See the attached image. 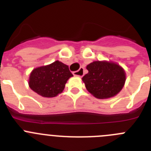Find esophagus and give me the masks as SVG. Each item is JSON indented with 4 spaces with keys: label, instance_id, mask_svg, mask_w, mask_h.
Here are the masks:
<instances>
[{
    "label": "esophagus",
    "instance_id": "34e87169",
    "mask_svg": "<svg viewBox=\"0 0 151 151\" xmlns=\"http://www.w3.org/2000/svg\"><path fill=\"white\" fill-rule=\"evenodd\" d=\"M73 73L75 76H79V77L83 76H84V68L81 67L79 69H78V71L73 72Z\"/></svg>",
    "mask_w": 151,
    "mask_h": 151
}]
</instances>
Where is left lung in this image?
I'll list each match as a JSON object with an SVG mask.
<instances>
[{
	"instance_id": "1",
	"label": "left lung",
	"mask_w": 151,
	"mask_h": 151,
	"mask_svg": "<svg viewBox=\"0 0 151 151\" xmlns=\"http://www.w3.org/2000/svg\"><path fill=\"white\" fill-rule=\"evenodd\" d=\"M88 73L82 77L85 88L98 99H106L120 92L125 82V72L111 61H94L86 66Z\"/></svg>"
}]
</instances>
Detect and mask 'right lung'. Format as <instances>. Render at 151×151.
<instances>
[{
	"label": "right lung",
	"mask_w": 151,
	"mask_h": 151,
	"mask_svg": "<svg viewBox=\"0 0 151 151\" xmlns=\"http://www.w3.org/2000/svg\"><path fill=\"white\" fill-rule=\"evenodd\" d=\"M72 76L69 66L57 60L33 69L29 76V85L41 97H54L62 93L68 79Z\"/></svg>",
	"instance_id": "1"
}]
</instances>
